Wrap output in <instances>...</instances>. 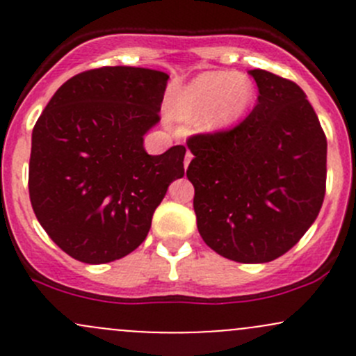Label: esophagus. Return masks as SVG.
<instances>
[{"mask_svg": "<svg viewBox=\"0 0 356 356\" xmlns=\"http://www.w3.org/2000/svg\"><path fill=\"white\" fill-rule=\"evenodd\" d=\"M191 160H193V153L188 149V153H186V158H184V168H188L189 161H191Z\"/></svg>", "mask_w": 356, "mask_h": 356, "instance_id": "obj_1", "label": "esophagus"}]
</instances>
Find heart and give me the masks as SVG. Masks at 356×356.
I'll return each mask as SVG.
<instances>
[{"label": "heart", "mask_w": 356, "mask_h": 356, "mask_svg": "<svg viewBox=\"0 0 356 356\" xmlns=\"http://www.w3.org/2000/svg\"><path fill=\"white\" fill-rule=\"evenodd\" d=\"M254 99V86L246 75L227 70L204 72L177 92L174 113L184 120L201 118L208 131H217L246 113Z\"/></svg>", "instance_id": "b5f03b06"}]
</instances>
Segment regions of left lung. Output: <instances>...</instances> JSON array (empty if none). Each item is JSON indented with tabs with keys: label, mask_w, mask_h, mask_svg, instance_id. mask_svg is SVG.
Masks as SVG:
<instances>
[{
	"label": "left lung",
	"mask_w": 356,
	"mask_h": 356,
	"mask_svg": "<svg viewBox=\"0 0 356 356\" xmlns=\"http://www.w3.org/2000/svg\"><path fill=\"white\" fill-rule=\"evenodd\" d=\"M257 105L225 131L193 134L188 148L198 231L213 251L239 264L282 257L321 211L327 139L303 89L254 68Z\"/></svg>",
	"instance_id": "8db88e82"
}]
</instances>
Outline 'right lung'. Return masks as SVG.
Instances as JSON below:
<instances>
[{"mask_svg":"<svg viewBox=\"0 0 356 356\" xmlns=\"http://www.w3.org/2000/svg\"><path fill=\"white\" fill-rule=\"evenodd\" d=\"M168 75L102 67L68 79L32 131L29 196L49 238L84 264H108L141 245L186 148L145 152Z\"/></svg>","mask_w":356,"mask_h":356,"instance_id":"right-lung-1","label":"right lung"}]
</instances>
